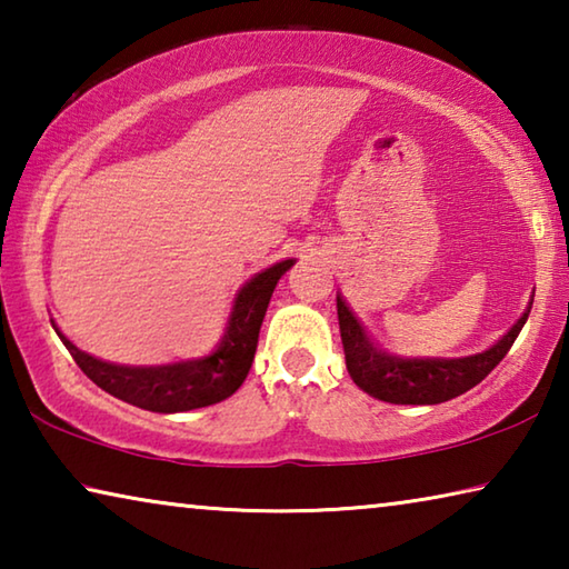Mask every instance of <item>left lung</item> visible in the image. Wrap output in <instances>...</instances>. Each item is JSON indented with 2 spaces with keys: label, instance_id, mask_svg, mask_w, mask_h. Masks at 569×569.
Here are the masks:
<instances>
[{
  "label": "left lung",
  "instance_id": "left-lung-1",
  "mask_svg": "<svg viewBox=\"0 0 569 569\" xmlns=\"http://www.w3.org/2000/svg\"><path fill=\"white\" fill-rule=\"evenodd\" d=\"M529 308H532V298H529L525 313L515 321L512 329L489 349L459 356V359H445V356H397L383 351L379 343H373L351 308L346 306L341 293L336 296L346 369H349L356 387L373 399L389 403H417V407L449 401L477 387L512 349L527 321Z\"/></svg>",
  "mask_w": 569,
  "mask_h": 569
}]
</instances>
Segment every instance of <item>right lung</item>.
<instances>
[{
    "label": "right lung",
    "instance_id": "right-lung-1",
    "mask_svg": "<svg viewBox=\"0 0 569 569\" xmlns=\"http://www.w3.org/2000/svg\"><path fill=\"white\" fill-rule=\"evenodd\" d=\"M293 263L296 258H286V261L273 263L240 286L218 346L210 353L198 356V359H180L158 366L102 361L98 356L77 349L57 329L54 321L52 326L77 366L112 397L158 413L203 409L233 397L240 383L246 381L273 288Z\"/></svg>",
    "mask_w": 569,
    "mask_h": 569
}]
</instances>
